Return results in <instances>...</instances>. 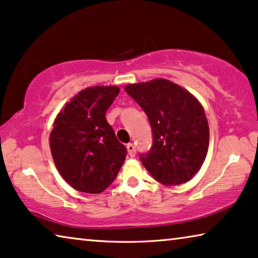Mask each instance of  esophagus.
<instances>
[{
  "instance_id": "1",
  "label": "esophagus",
  "mask_w": 258,
  "mask_h": 258,
  "mask_svg": "<svg viewBox=\"0 0 258 258\" xmlns=\"http://www.w3.org/2000/svg\"><path fill=\"white\" fill-rule=\"evenodd\" d=\"M126 149H128V153L130 157L136 156V146H135L133 143H129V144L126 145Z\"/></svg>"
}]
</instances>
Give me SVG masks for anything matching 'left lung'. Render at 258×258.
<instances>
[{
    "label": "left lung",
    "instance_id": "1",
    "mask_svg": "<svg viewBox=\"0 0 258 258\" xmlns=\"http://www.w3.org/2000/svg\"><path fill=\"white\" fill-rule=\"evenodd\" d=\"M124 91L149 118L152 146L140 159L160 183L176 185L192 179L209 148L204 109L188 91L166 79L129 84Z\"/></svg>",
    "mask_w": 258,
    "mask_h": 258
}]
</instances>
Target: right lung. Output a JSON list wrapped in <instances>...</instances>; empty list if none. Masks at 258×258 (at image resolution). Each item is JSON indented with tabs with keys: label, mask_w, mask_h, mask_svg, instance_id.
Segmentation results:
<instances>
[{
	"label": "right lung",
	"mask_w": 258,
	"mask_h": 258,
	"mask_svg": "<svg viewBox=\"0 0 258 258\" xmlns=\"http://www.w3.org/2000/svg\"><path fill=\"white\" fill-rule=\"evenodd\" d=\"M117 86H91L64 106L50 133V151L61 176L78 191L99 194L115 180L126 156L106 120Z\"/></svg>",
	"instance_id": "add662e5"
}]
</instances>
